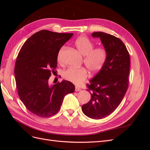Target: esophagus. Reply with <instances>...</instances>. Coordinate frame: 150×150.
<instances>
[{
  "label": "esophagus",
  "instance_id": "34e87169",
  "mask_svg": "<svg viewBox=\"0 0 150 150\" xmlns=\"http://www.w3.org/2000/svg\"><path fill=\"white\" fill-rule=\"evenodd\" d=\"M81 90V88H79L78 86H76V87H75V91H80Z\"/></svg>",
  "mask_w": 150,
  "mask_h": 150
}]
</instances>
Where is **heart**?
<instances>
[{
    "label": "heart",
    "instance_id": "obj_1",
    "mask_svg": "<svg viewBox=\"0 0 150 150\" xmlns=\"http://www.w3.org/2000/svg\"><path fill=\"white\" fill-rule=\"evenodd\" d=\"M76 46L84 58V63L88 69L93 73L100 71L104 66L107 59L106 49L99 47H94V44L86 37L79 38L76 41ZM61 50L58 55L59 60ZM88 71L84 67L74 68L69 67L62 72V77L66 80L76 84H80L85 81L88 77Z\"/></svg>",
    "mask_w": 150,
    "mask_h": 150
}]
</instances>
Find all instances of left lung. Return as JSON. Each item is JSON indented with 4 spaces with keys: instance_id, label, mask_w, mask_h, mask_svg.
<instances>
[{
    "instance_id": "1",
    "label": "left lung",
    "mask_w": 150,
    "mask_h": 150,
    "mask_svg": "<svg viewBox=\"0 0 150 150\" xmlns=\"http://www.w3.org/2000/svg\"><path fill=\"white\" fill-rule=\"evenodd\" d=\"M92 36L101 40L107 59L102 69L87 84L91 98L82 106V111L90 118L99 120L114 112L123 99L129 84L130 58L119 38L102 32L93 33Z\"/></svg>"
}]
</instances>
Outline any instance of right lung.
I'll use <instances>...</instances> for the list:
<instances>
[{"mask_svg":"<svg viewBox=\"0 0 150 150\" xmlns=\"http://www.w3.org/2000/svg\"><path fill=\"white\" fill-rule=\"evenodd\" d=\"M73 35L42 30L26 40L18 54L14 74L18 94L28 110L42 117L56 115L75 86L68 81L49 85L60 49Z\"/></svg>","mask_w":150,"mask_h":150,"instance_id":"right-lung-1","label":"right lung"}]
</instances>
